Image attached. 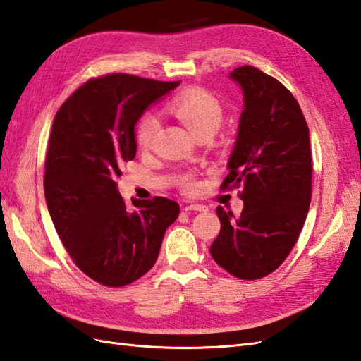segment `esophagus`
<instances>
[{
    "label": "esophagus",
    "mask_w": 361,
    "mask_h": 361,
    "mask_svg": "<svg viewBox=\"0 0 361 361\" xmlns=\"http://www.w3.org/2000/svg\"><path fill=\"white\" fill-rule=\"evenodd\" d=\"M184 211H198V212H204V211H207V207L206 206H203V204H188V206H184Z\"/></svg>",
    "instance_id": "obj_1"
}]
</instances>
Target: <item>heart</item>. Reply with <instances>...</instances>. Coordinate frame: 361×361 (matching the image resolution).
Here are the masks:
<instances>
[{
  "instance_id": "b5f03b06",
  "label": "heart",
  "mask_w": 361,
  "mask_h": 361,
  "mask_svg": "<svg viewBox=\"0 0 361 361\" xmlns=\"http://www.w3.org/2000/svg\"><path fill=\"white\" fill-rule=\"evenodd\" d=\"M167 112L186 126L189 130L195 133L197 137L203 133L211 132L214 133L223 120V107L219 102V98L212 95L201 87H194L181 92L177 97H173L167 103ZM158 129H160V121L155 115L146 114L142 115L135 132L137 145L141 149H147L152 145ZM181 188L184 192H195L198 189V181L194 175H183L181 177Z\"/></svg>"
}]
</instances>
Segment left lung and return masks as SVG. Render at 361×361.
<instances>
[{"label":"left lung","mask_w":361,"mask_h":361,"mask_svg":"<svg viewBox=\"0 0 361 361\" xmlns=\"http://www.w3.org/2000/svg\"><path fill=\"white\" fill-rule=\"evenodd\" d=\"M231 78L243 89L229 173L221 190L240 189L238 216L216 207L221 221L211 246L215 263L243 280H258L279 267L306 220L312 197V155L309 128L294 95L279 80L252 66Z\"/></svg>","instance_id":"1"}]
</instances>
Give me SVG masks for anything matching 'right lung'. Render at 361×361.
Returning <instances> with one entry per match:
<instances>
[{
  "instance_id": "right-lung-1",
  "label": "right lung",
  "mask_w": 361,
  "mask_h": 361,
  "mask_svg": "<svg viewBox=\"0 0 361 361\" xmlns=\"http://www.w3.org/2000/svg\"><path fill=\"white\" fill-rule=\"evenodd\" d=\"M180 81L129 73L90 78L58 109L50 130L44 195L58 237L73 263L107 288L130 284L152 269L180 206L118 192L123 166L137 154L135 124Z\"/></svg>"
}]
</instances>
